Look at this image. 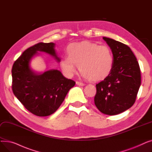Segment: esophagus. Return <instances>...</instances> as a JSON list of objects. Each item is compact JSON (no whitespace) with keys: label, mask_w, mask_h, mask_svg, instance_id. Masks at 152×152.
Masks as SVG:
<instances>
[{"label":"esophagus","mask_w":152,"mask_h":152,"mask_svg":"<svg viewBox=\"0 0 152 152\" xmlns=\"http://www.w3.org/2000/svg\"><path fill=\"white\" fill-rule=\"evenodd\" d=\"M76 84L77 85L79 86H83L84 85V83H81V82H79V81H76Z\"/></svg>","instance_id":"obj_1"}]
</instances>
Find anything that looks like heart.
Wrapping results in <instances>:
<instances>
[{
    "label": "heart",
    "instance_id": "heart-1",
    "mask_svg": "<svg viewBox=\"0 0 152 152\" xmlns=\"http://www.w3.org/2000/svg\"><path fill=\"white\" fill-rule=\"evenodd\" d=\"M114 56L110 48L90 41L71 44L67 49V57H63L60 66L69 77L76 73L77 65L84 77L97 82L107 77L114 66Z\"/></svg>",
    "mask_w": 152,
    "mask_h": 152
}]
</instances>
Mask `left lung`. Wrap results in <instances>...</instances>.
Listing matches in <instances>:
<instances>
[{
    "instance_id": "obj_1",
    "label": "left lung",
    "mask_w": 152,
    "mask_h": 152,
    "mask_svg": "<svg viewBox=\"0 0 152 152\" xmlns=\"http://www.w3.org/2000/svg\"><path fill=\"white\" fill-rule=\"evenodd\" d=\"M114 56V66L110 75L96 84L95 106L108 115L121 113L135 102L141 84V75L136 57L127 45L103 37Z\"/></svg>"
}]
</instances>
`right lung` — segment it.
<instances>
[{"label":"right lung","mask_w":152,"mask_h":152,"mask_svg":"<svg viewBox=\"0 0 152 152\" xmlns=\"http://www.w3.org/2000/svg\"><path fill=\"white\" fill-rule=\"evenodd\" d=\"M54 47L52 42H39L28 48L14 62L12 69L14 95L26 110L37 116H49L55 112L76 84L58 70L38 75L31 69L29 62L37 51L49 53L60 61Z\"/></svg>","instance_id":"1"}]
</instances>
